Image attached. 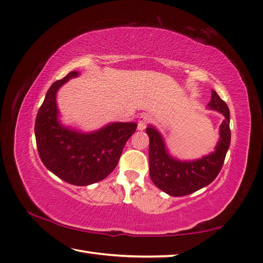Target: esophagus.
<instances>
[{
    "label": "esophagus",
    "instance_id": "obj_1",
    "mask_svg": "<svg viewBox=\"0 0 263 263\" xmlns=\"http://www.w3.org/2000/svg\"><path fill=\"white\" fill-rule=\"evenodd\" d=\"M149 122V116L147 114H142L138 120V130L139 131H143L144 128L147 127V124Z\"/></svg>",
    "mask_w": 263,
    "mask_h": 263
}]
</instances>
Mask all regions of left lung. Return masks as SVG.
Masks as SVG:
<instances>
[{"label": "left lung", "instance_id": "left-lung-1", "mask_svg": "<svg viewBox=\"0 0 263 263\" xmlns=\"http://www.w3.org/2000/svg\"><path fill=\"white\" fill-rule=\"evenodd\" d=\"M209 109L224 115L216 150L204 157L187 161L173 158L165 146L164 139L153 125L147 127L149 136V173L158 189L172 197H183L202 189L215 180L224 164L231 144L230 109L215 90H211Z\"/></svg>", "mask_w": 263, "mask_h": 263}]
</instances>
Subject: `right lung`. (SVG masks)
<instances>
[{
	"label": "right lung",
	"mask_w": 263,
	"mask_h": 263,
	"mask_svg": "<svg viewBox=\"0 0 263 263\" xmlns=\"http://www.w3.org/2000/svg\"><path fill=\"white\" fill-rule=\"evenodd\" d=\"M79 72L71 71L49 87L39 108L35 135L39 157L46 168L73 185H90L104 180L114 171L126 141L137 124L110 123L98 131L82 133L61 124L57 92L61 86Z\"/></svg>",
	"instance_id": "1"
}]
</instances>
